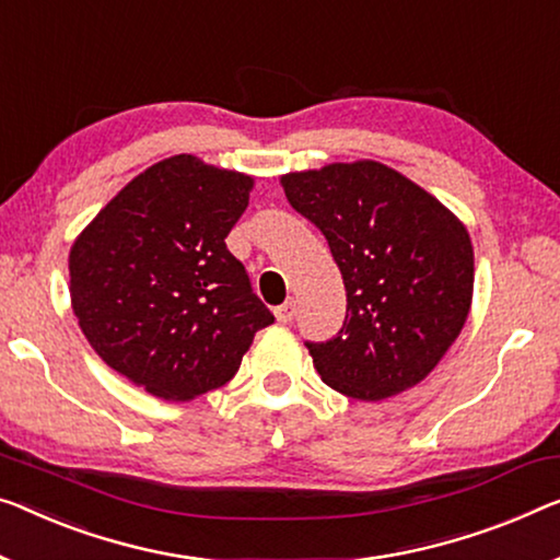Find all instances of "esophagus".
Masks as SVG:
<instances>
[{
	"label": "esophagus",
	"instance_id": "esophagus-1",
	"mask_svg": "<svg viewBox=\"0 0 560 560\" xmlns=\"http://www.w3.org/2000/svg\"><path fill=\"white\" fill-rule=\"evenodd\" d=\"M273 316H277L281 324H289L291 319H294V316H296V302H294V299H289V302H283L281 306L273 308Z\"/></svg>",
	"mask_w": 560,
	"mask_h": 560
}]
</instances>
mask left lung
Instances as JSON below:
<instances>
[{
    "label": "left lung",
    "instance_id": "1",
    "mask_svg": "<svg viewBox=\"0 0 560 560\" xmlns=\"http://www.w3.org/2000/svg\"><path fill=\"white\" fill-rule=\"evenodd\" d=\"M291 208L329 241L347 316L329 341H306L341 395L380 402L428 377L463 331L472 244L457 215L377 161L281 175Z\"/></svg>",
    "mask_w": 560,
    "mask_h": 560
}]
</instances>
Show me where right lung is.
<instances>
[{"mask_svg": "<svg viewBox=\"0 0 560 560\" xmlns=\"http://www.w3.org/2000/svg\"><path fill=\"white\" fill-rule=\"evenodd\" d=\"M254 178L180 153L136 175L70 248V299L107 366L173 402L223 387L273 314L226 248Z\"/></svg>", "mask_w": 560, "mask_h": 560, "instance_id": "right-lung-1", "label": "right lung"}]
</instances>
